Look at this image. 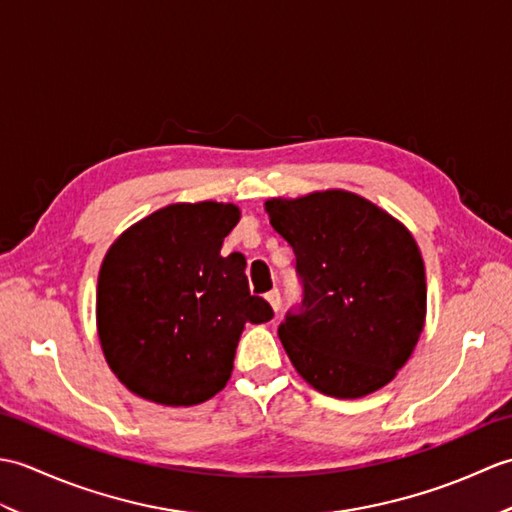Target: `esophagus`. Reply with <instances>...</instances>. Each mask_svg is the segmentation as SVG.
I'll list each match as a JSON object with an SVG mask.
<instances>
[{
	"mask_svg": "<svg viewBox=\"0 0 512 512\" xmlns=\"http://www.w3.org/2000/svg\"><path fill=\"white\" fill-rule=\"evenodd\" d=\"M266 301L270 303V308H273L275 312H279L281 308V297H279V290H270L266 295Z\"/></svg>",
	"mask_w": 512,
	"mask_h": 512,
	"instance_id": "1",
	"label": "esophagus"
}]
</instances>
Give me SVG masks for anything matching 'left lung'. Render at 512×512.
<instances>
[{
	"label": "left lung",
	"mask_w": 512,
	"mask_h": 512,
	"mask_svg": "<svg viewBox=\"0 0 512 512\" xmlns=\"http://www.w3.org/2000/svg\"><path fill=\"white\" fill-rule=\"evenodd\" d=\"M295 250L303 310L279 325L297 374L332 398H363L396 378L427 319L416 239L394 215L345 189L264 202Z\"/></svg>",
	"instance_id": "1"
}]
</instances>
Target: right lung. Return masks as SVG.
<instances>
[{
  "label": "right lung",
  "instance_id": "add662e5",
  "mask_svg": "<svg viewBox=\"0 0 512 512\" xmlns=\"http://www.w3.org/2000/svg\"><path fill=\"white\" fill-rule=\"evenodd\" d=\"M242 211L176 202L138 220L107 250L96 286V332L107 365L132 394L191 407L222 391L246 323L273 308L250 295L246 257H222Z\"/></svg>",
  "mask_w": 512,
  "mask_h": 512
}]
</instances>
